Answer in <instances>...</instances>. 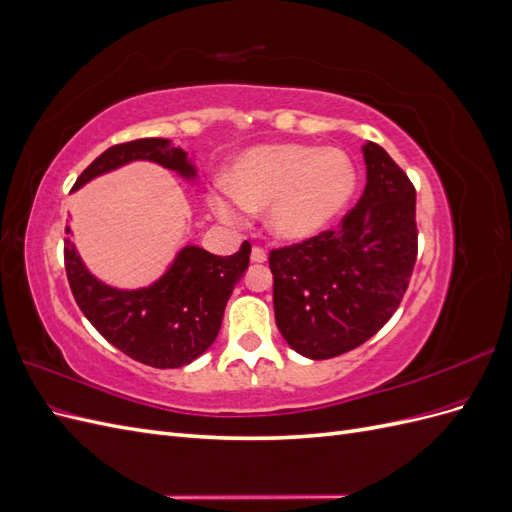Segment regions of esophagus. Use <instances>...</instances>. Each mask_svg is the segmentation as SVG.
Listing matches in <instances>:
<instances>
[{
    "mask_svg": "<svg viewBox=\"0 0 512 512\" xmlns=\"http://www.w3.org/2000/svg\"><path fill=\"white\" fill-rule=\"evenodd\" d=\"M252 262H256V265H262V262H267V252L262 250V247H254V250H252Z\"/></svg>",
    "mask_w": 512,
    "mask_h": 512,
    "instance_id": "esophagus-1",
    "label": "esophagus"
}]
</instances>
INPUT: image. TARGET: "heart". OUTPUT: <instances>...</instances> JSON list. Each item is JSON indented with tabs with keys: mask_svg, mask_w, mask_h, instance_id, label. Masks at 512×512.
Masks as SVG:
<instances>
[{
	"mask_svg": "<svg viewBox=\"0 0 512 512\" xmlns=\"http://www.w3.org/2000/svg\"><path fill=\"white\" fill-rule=\"evenodd\" d=\"M226 190L209 194L220 220L239 224L243 211L262 213L277 239L303 243L346 211L356 190V168L342 149L282 143L258 145L232 160Z\"/></svg>",
	"mask_w": 512,
	"mask_h": 512,
	"instance_id": "obj_1",
	"label": "heart"
}]
</instances>
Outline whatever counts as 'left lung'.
<instances>
[{
	"label": "left lung",
	"mask_w": 512,
	"mask_h": 512,
	"mask_svg": "<svg viewBox=\"0 0 512 512\" xmlns=\"http://www.w3.org/2000/svg\"><path fill=\"white\" fill-rule=\"evenodd\" d=\"M365 190L342 228L273 250L275 322L307 359L344 354L374 337L404 299L416 262V192L380 145L363 147Z\"/></svg>",
	"instance_id": "8db88e82"
}]
</instances>
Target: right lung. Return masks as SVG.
<instances>
[{"instance_id":"1","label":"right lung","mask_w":512,"mask_h":512,"mask_svg":"<svg viewBox=\"0 0 512 512\" xmlns=\"http://www.w3.org/2000/svg\"><path fill=\"white\" fill-rule=\"evenodd\" d=\"M153 162L196 181L194 160L168 138H138L106 149L91 162L72 190L130 162ZM66 235H72L66 228ZM252 247L243 243L232 256H215L194 243L183 245L156 282L143 288L108 286L91 273L68 237L66 273L76 303L98 333L134 361L158 369L190 365L220 333L232 290L250 265Z\"/></svg>"}]
</instances>
